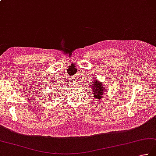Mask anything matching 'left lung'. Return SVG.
<instances>
[{
    "mask_svg": "<svg viewBox=\"0 0 156 156\" xmlns=\"http://www.w3.org/2000/svg\"><path fill=\"white\" fill-rule=\"evenodd\" d=\"M89 86L92 94L96 101H98L103 99V95L105 94L104 93L106 92L105 91L106 88L103 83L97 80V78H92V82H91Z\"/></svg>",
    "mask_w": 156,
    "mask_h": 156,
    "instance_id": "8db88e82",
    "label": "left lung"
}]
</instances>
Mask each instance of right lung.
I'll return each instance as SVG.
<instances>
[{"instance_id": "obj_1", "label": "right lung", "mask_w": 156, "mask_h": 156, "mask_svg": "<svg viewBox=\"0 0 156 156\" xmlns=\"http://www.w3.org/2000/svg\"><path fill=\"white\" fill-rule=\"evenodd\" d=\"M51 97V99H54V98H52V96H51V97Z\"/></svg>"}]
</instances>
